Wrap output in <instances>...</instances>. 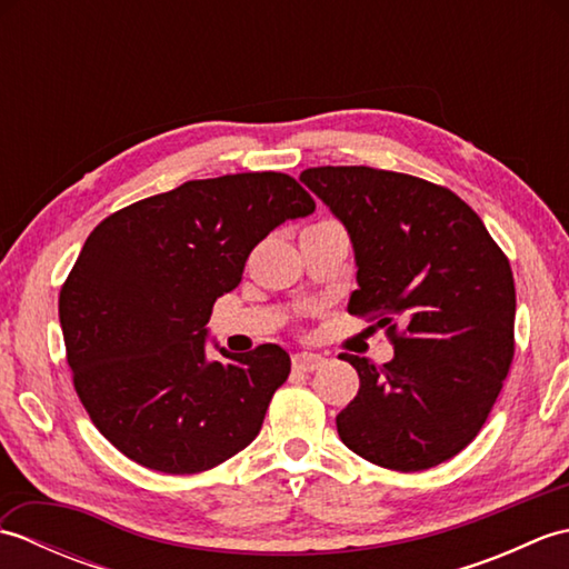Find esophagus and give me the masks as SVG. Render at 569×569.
<instances>
[{
    "label": "esophagus",
    "instance_id": "esophagus-1",
    "mask_svg": "<svg viewBox=\"0 0 569 569\" xmlns=\"http://www.w3.org/2000/svg\"><path fill=\"white\" fill-rule=\"evenodd\" d=\"M322 357L318 355H308V352H300L293 357V369L298 371H316L318 367H322Z\"/></svg>",
    "mask_w": 569,
    "mask_h": 569
}]
</instances>
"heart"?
Listing matches in <instances>:
<instances>
[{"mask_svg":"<svg viewBox=\"0 0 569 569\" xmlns=\"http://www.w3.org/2000/svg\"><path fill=\"white\" fill-rule=\"evenodd\" d=\"M320 224H330V222H318V224H312V227H320Z\"/></svg>","mask_w":569,"mask_h":569,"instance_id":"b5f03b06","label":"heart"}]
</instances>
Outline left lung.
<instances>
[{
    "label": "left lung",
    "instance_id": "8db88e82",
    "mask_svg": "<svg viewBox=\"0 0 569 569\" xmlns=\"http://www.w3.org/2000/svg\"><path fill=\"white\" fill-rule=\"evenodd\" d=\"M300 180L328 204L355 247L347 310L377 320L393 345L383 367L340 355L359 393L337 432L367 462L430 469L485 426L513 361L511 263L452 190L369 166H320Z\"/></svg>",
    "mask_w": 569,
    "mask_h": 569
}]
</instances>
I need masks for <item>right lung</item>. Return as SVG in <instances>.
I'll list each match as a JSON object with an SVG mask.
<instances>
[{"label": "right lung", "mask_w": 569, "mask_h": 569, "mask_svg": "<svg viewBox=\"0 0 569 569\" xmlns=\"http://www.w3.org/2000/svg\"><path fill=\"white\" fill-rule=\"evenodd\" d=\"M316 200L276 171L188 180L92 229L58 298L80 403L137 465L198 475L257 438L291 357L278 345L204 357L214 300L259 241Z\"/></svg>", "instance_id": "1"}]
</instances>
